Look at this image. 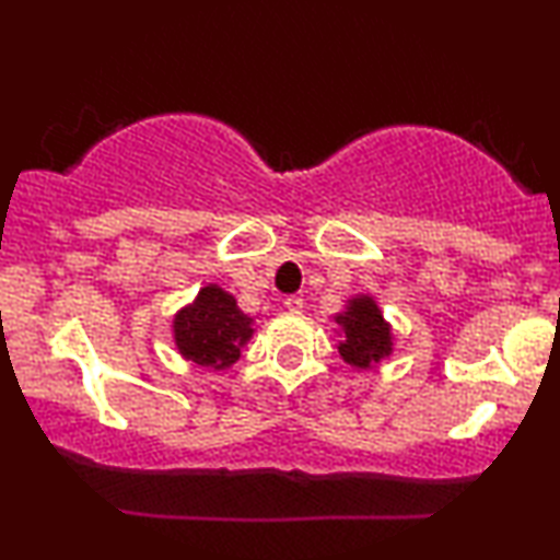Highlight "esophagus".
<instances>
[{"label":"esophagus","mask_w":560,"mask_h":560,"mask_svg":"<svg viewBox=\"0 0 560 560\" xmlns=\"http://www.w3.org/2000/svg\"><path fill=\"white\" fill-rule=\"evenodd\" d=\"M285 308H288L290 313H301V311H303V298L288 295V298H285Z\"/></svg>","instance_id":"obj_1"}]
</instances>
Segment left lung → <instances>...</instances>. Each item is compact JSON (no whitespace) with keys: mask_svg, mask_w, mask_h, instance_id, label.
<instances>
[{"mask_svg":"<svg viewBox=\"0 0 560 560\" xmlns=\"http://www.w3.org/2000/svg\"><path fill=\"white\" fill-rule=\"evenodd\" d=\"M336 324L343 331L339 354L343 362L357 370H370L372 364L382 362L393 351L389 324L382 318V311L370 295L351 298L347 311L336 316Z\"/></svg>","mask_w":560,"mask_h":560,"instance_id":"obj_1","label":"left lung"}]
</instances>
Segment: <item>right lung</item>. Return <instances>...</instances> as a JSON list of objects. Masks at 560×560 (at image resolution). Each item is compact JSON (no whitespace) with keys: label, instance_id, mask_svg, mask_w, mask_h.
Here are the masks:
<instances>
[{"label":"right lung","instance_id":"obj_1","mask_svg":"<svg viewBox=\"0 0 560 560\" xmlns=\"http://www.w3.org/2000/svg\"><path fill=\"white\" fill-rule=\"evenodd\" d=\"M252 318L236 308L234 295L219 285H206L196 301L186 305L173 320L175 347L190 362L226 370L242 354V347L249 341Z\"/></svg>","mask_w":560,"mask_h":560}]
</instances>
